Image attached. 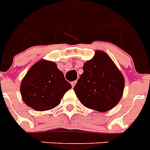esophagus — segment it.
Returning a JSON list of instances; mask_svg holds the SVG:
<instances>
[{
	"instance_id": "1",
	"label": "esophagus",
	"mask_w": 150,
	"mask_h": 150,
	"mask_svg": "<svg viewBox=\"0 0 150 150\" xmlns=\"http://www.w3.org/2000/svg\"><path fill=\"white\" fill-rule=\"evenodd\" d=\"M76 82H77V81H74V82H71V86H72V87L75 86V85L76 84Z\"/></svg>"
}]
</instances>
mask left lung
Instances as JSON below:
<instances>
[{
  "mask_svg": "<svg viewBox=\"0 0 150 150\" xmlns=\"http://www.w3.org/2000/svg\"><path fill=\"white\" fill-rule=\"evenodd\" d=\"M82 69L83 73L74 86L80 102L100 112L115 107L122 96L125 79L109 56L98 50Z\"/></svg>",
  "mask_w": 150,
  "mask_h": 150,
  "instance_id": "8db88e82",
  "label": "left lung"
}]
</instances>
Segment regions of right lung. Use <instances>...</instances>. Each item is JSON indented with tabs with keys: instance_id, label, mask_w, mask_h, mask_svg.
<instances>
[{
	"instance_id": "add662e5",
	"label": "right lung",
	"mask_w": 150,
	"mask_h": 150,
	"mask_svg": "<svg viewBox=\"0 0 150 150\" xmlns=\"http://www.w3.org/2000/svg\"><path fill=\"white\" fill-rule=\"evenodd\" d=\"M71 85L52 61H40L32 67L22 80L21 94L27 106L37 111L47 110L61 103Z\"/></svg>"
}]
</instances>
